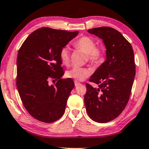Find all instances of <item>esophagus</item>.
Listing matches in <instances>:
<instances>
[{"label": "esophagus", "mask_w": 149, "mask_h": 149, "mask_svg": "<svg viewBox=\"0 0 149 149\" xmlns=\"http://www.w3.org/2000/svg\"><path fill=\"white\" fill-rule=\"evenodd\" d=\"M79 85H81V84L79 83V82H78V81H74V86H79Z\"/></svg>", "instance_id": "34e87169"}]
</instances>
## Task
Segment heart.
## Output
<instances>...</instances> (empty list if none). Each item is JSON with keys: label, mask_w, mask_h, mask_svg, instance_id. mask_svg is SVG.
<instances>
[{"label": "heart", "mask_w": 149, "mask_h": 149, "mask_svg": "<svg viewBox=\"0 0 149 149\" xmlns=\"http://www.w3.org/2000/svg\"><path fill=\"white\" fill-rule=\"evenodd\" d=\"M73 46L79 49L86 54V59L92 65H98L102 63L105 54V49L102 45L96 46V43L93 38L84 36L79 38L73 43ZM59 58L62 64L68 65L70 62V52L67 47H63L59 52ZM91 74V71L86 68L73 67L65 72L66 77L75 81H81Z\"/></svg>", "instance_id": "heart-1"}]
</instances>
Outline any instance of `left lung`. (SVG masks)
<instances>
[{
	"mask_svg": "<svg viewBox=\"0 0 149 149\" xmlns=\"http://www.w3.org/2000/svg\"><path fill=\"white\" fill-rule=\"evenodd\" d=\"M103 39L106 48V60L86 84L84 103L88 115L95 122L106 123L122 113L127 105L135 76L133 49L120 32L110 27L88 30Z\"/></svg>",
	"mask_w": 149,
	"mask_h": 149,
	"instance_id": "8db88e82",
	"label": "left lung"
}]
</instances>
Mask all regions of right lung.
Returning a JSON list of instances; mask_svg holds the SVG:
<instances>
[{
	"mask_svg": "<svg viewBox=\"0 0 149 149\" xmlns=\"http://www.w3.org/2000/svg\"><path fill=\"white\" fill-rule=\"evenodd\" d=\"M78 33L41 27L30 34L18 50V91L24 107L38 121L54 122L65 112L74 83L72 79H61L59 52ZM50 80L56 84L49 85Z\"/></svg>",
	"mask_w": 149,
	"mask_h": 149,
	"instance_id": "right-lung-1",
	"label": "right lung"
}]
</instances>
